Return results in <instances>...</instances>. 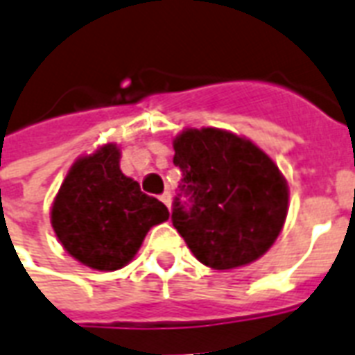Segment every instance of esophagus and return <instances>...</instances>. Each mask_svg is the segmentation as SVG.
Returning a JSON list of instances; mask_svg holds the SVG:
<instances>
[{"label": "esophagus", "mask_w": 355, "mask_h": 355, "mask_svg": "<svg viewBox=\"0 0 355 355\" xmlns=\"http://www.w3.org/2000/svg\"><path fill=\"white\" fill-rule=\"evenodd\" d=\"M171 198H173V196H171V192H165V193H162V196H159V200H162L163 203L167 205V207H171Z\"/></svg>", "instance_id": "1"}]
</instances>
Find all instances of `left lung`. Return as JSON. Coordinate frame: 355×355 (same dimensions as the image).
Listing matches in <instances>:
<instances>
[{
    "mask_svg": "<svg viewBox=\"0 0 355 355\" xmlns=\"http://www.w3.org/2000/svg\"><path fill=\"white\" fill-rule=\"evenodd\" d=\"M173 163L182 171V192L173 226L192 254L213 270L259 261L282 234L289 186L270 155L247 137L188 127L173 139Z\"/></svg>",
    "mask_w": 355,
    "mask_h": 355,
    "instance_id": "8db88e82",
    "label": "left lung"
}]
</instances>
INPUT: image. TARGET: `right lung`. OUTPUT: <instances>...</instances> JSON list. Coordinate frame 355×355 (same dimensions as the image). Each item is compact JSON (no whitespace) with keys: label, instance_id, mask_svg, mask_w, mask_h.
<instances>
[{"label":"right lung","instance_id":"1","mask_svg":"<svg viewBox=\"0 0 355 355\" xmlns=\"http://www.w3.org/2000/svg\"><path fill=\"white\" fill-rule=\"evenodd\" d=\"M121 148L106 142L70 165L51 203V226L66 253L83 266L114 272L139 253L152 226L165 223L162 201L140 192L119 169Z\"/></svg>","mask_w":355,"mask_h":355}]
</instances>
